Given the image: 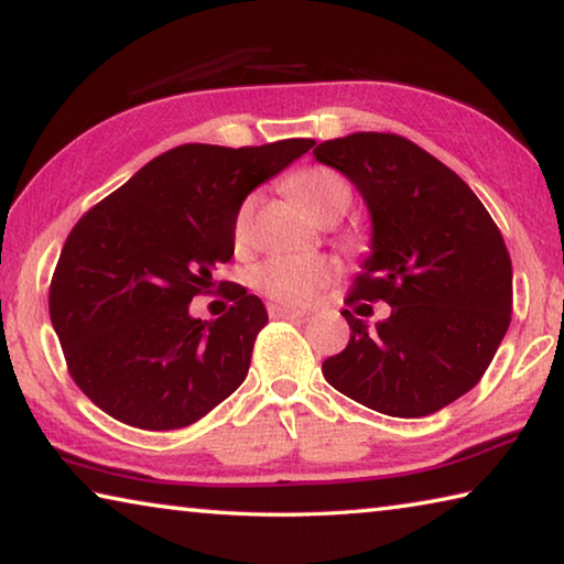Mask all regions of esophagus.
<instances>
[{"mask_svg":"<svg viewBox=\"0 0 564 564\" xmlns=\"http://www.w3.org/2000/svg\"><path fill=\"white\" fill-rule=\"evenodd\" d=\"M269 316L271 318H289V321H301L308 316L305 311H299V308H289V305H279V303H271L269 305Z\"/></svg>","mask_w":564,"mask_h":564,"instance_id":"obj_1","label":"esophagus"}]
</instances>
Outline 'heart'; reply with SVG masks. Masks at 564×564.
Segmentation results:
<instances>
[{"label":"heart","instance_id":"1","mask_svg":"<svg viewBox=\"0 0 564 564\" xmlns=\"http://www.w3.org/2000/svg\"><path fill=\"white\" fill-rule=\"evenodd\" d=\"M289 191L303 204L305 212L318 221L340 218L352 202V188L338 171L328 166H305L289 178ZM253 198L238 206L234 216V243L246 246L251 234ZM336 263L321 253H275L261 261L251 271V283L256 291L269 299L289 305H305L328 285Z\"/></svg>","mask_w":564,"mask_h":564}]
</instances>
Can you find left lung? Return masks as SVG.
<instances>
[{
    "label": "left lung",
    "instance_id": "left-lung-1",
    "mask_svg": "<svg viewBox=\"0 0 564 564\" xmlns=\"http://www.w3.org/2000/svg\"><path fill=\"white\" fill-rule=\"evenodd\" d=\"M360 191L373 221L370 256L348 305L386 301L368 328L343 311L350 340L323 362L343 395L393 417H423L477 386L512 313V263L473 188L398 133L358 131L313 149Z\"/></svg>",
    "mask_w": 564,
    "mask_h": 564
}]
</instances>
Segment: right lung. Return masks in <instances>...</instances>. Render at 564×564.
<instances>
[{
	"instance_id": "add662e5",
	"label": "right lung",
	"mask_w": 564,
	"mask_h": 564,
	"mask_svg": "<svg viewBox=\"0 0 564 564\" xmlns=\"http://www.w3.org/2000/svg\"><path fill=\"white\" fill-rule=\"evenodd\" d=\"M313 144L176 147L79 218L52 275L50 316L94 405L141 431H176L243 383L269 323L259 295L238 285L216 321L191 318L188 303L231 261L243 198Z\"/></svg>"
}]
</instances>
